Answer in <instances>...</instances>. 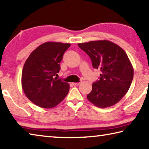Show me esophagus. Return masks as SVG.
Instances as JSON below:
<instances>
[{
  "instance_id": "esophagus-1",
  "label": "esophagus",
  "mask_w": 149,
  "mask_h": 149,
  "mask_svg": "<svg viewBox=\"0 0 149 149\" xmlns=\"http://www.w3.org/2000/svg\"><path fill=\"white\" fill-rule=\"evenodd\" d=\"M80 84H81L80 82H79V83H73V84L75 85V86H77V85H79Z\"/></svg>"
}]
</instances>
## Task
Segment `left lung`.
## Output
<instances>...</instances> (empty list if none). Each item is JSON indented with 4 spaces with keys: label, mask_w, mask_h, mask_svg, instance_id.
Returning a JSON list of instances; mask_svg holds the SVG:
<instances>
[{
    "label": "left lung",
    "mask_w": 149,
    "mask_h": 149,
    "mask_svg": "<svg viewBox=\"0 0 149 149\" xmlns=\"http://www.w3.org/2000/svg\"><path fill=\"white\" fill-rule=\"evenodd\" d=\"M89 55L93 67L100 69L99 81L93 83L87 99L99 108L112 107L129 90L133 77V68L127 54L118 45L107 40L78 43Z\"/></svg>",
    "instance_id": "obj_1"
}]
</instances>
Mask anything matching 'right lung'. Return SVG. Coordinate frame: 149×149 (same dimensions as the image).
Returning a JSON list of instances; mask_svg holds the SVG:
<instances>
[{"mask_svg":"<svg viewBox=\"0 0 149 149\" xmlns=\"http://www.w3.org/2000/svg\"><path fill=\"white\" fill-rule=\"evenodd\" d=\"M71 44L46 42L36 48L25 62L22 87L26 97L41 108L56 107L66 97L68 83L54 77L59 72L60 62Z\"/></svg>","mask_w":149,"mask_h":149,"instance_id":"1","label":"right lung"}]
</instances>
